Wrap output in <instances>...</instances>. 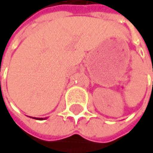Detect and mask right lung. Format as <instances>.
<instances>
[{
  "label": "right lung",
  "instance_id": "obj_1",
  "mask_svg": "<svg viewBox=\"0 0 153 153\" xmlns=\"http://www.w3.org/2000/svg\"><path fill=\"white\" fill-rule=\"evenodd\" d=\"M39 119H42V118H39Z\"/></svg>",
  "mask_w": 153,
  "mask_h": 153
}]
</instances>
